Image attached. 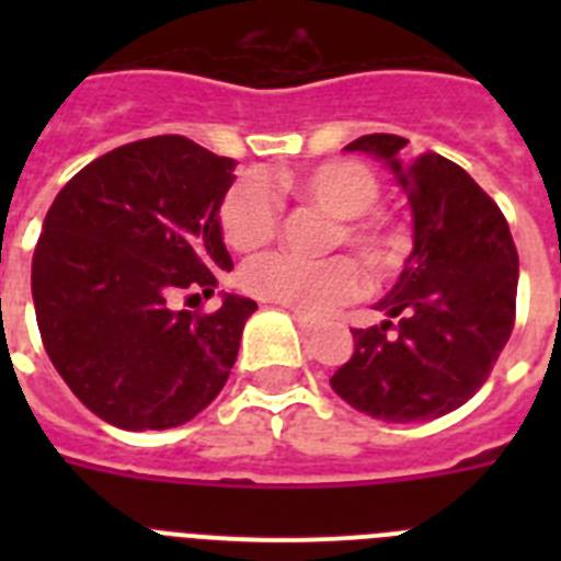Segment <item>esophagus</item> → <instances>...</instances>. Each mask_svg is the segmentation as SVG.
Wrapping results in <instances>:
<instances>
[{
    "instance_id": "1",
    "label": "esophagus",
    "mask_w": 561,
    "mask_h": 561,
    "mask_svg": "<svg viewBox=\"0 0 561 561\" xmlns=\"http://www.w3.org/2000/svg\"><path fill=\"white\" fill-rule=\"evenodd\" d=\"M295 320H297V325H300V331H306V334H309V331L314 329V320H309V317L295 314Z\"/></svg>"
}]
</instances>
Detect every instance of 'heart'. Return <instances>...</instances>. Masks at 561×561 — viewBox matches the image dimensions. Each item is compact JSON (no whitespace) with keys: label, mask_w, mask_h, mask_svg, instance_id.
Masks as SVG:
<instances>
[{"label":"heart","mask_w":561,"mask_h":561,"mask_svg":"<svg viewBox=\"0 0 561 561\" xmlns=\"http://www.w3.org/2000/svg\"><path fill=\"white\" fill-rule=\"evenodd\" d=\"M284 187L334 219L325 250L351 247L374 280H388L401 270L410 252V236L396 216L374 207L381 196L374 168L359 160H325L284 176ZM280 199L261 176L238 180L219 207L221 236L236 252H257L272 244L280 232ZM241 286L266 304L320 314L359 295L362 270L351 255L304 261L272 252L244 266Z\"/></svg>","instance_id":"heart-1"}]
</instances>
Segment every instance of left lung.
<instances>
[{"mask_svg":"<svg viewBox=\"0 0 561 561\" xmlns=\"http://www.w3.org/2000/svg\"><path fill=\"white\" fill-rule=\"evenodd\" d=\"M408 140L365 134L399 173L413 207L415 247L399 284L376 309L390 320L354 329V356L331 388L381 421H427L472 399L492 374L517 314L519 257L503 210L453 160L424 151L401 162Z\"/></svg>","mask_w":561,"mask_h":561,"instance_id":"8db88e82","label":"left lung"}]
</instances>
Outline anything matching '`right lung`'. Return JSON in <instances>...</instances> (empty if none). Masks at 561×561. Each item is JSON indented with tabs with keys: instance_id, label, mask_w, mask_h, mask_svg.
<instances>
[{
	"instance_id": "add662e5",
	"label": "right lung",
	"mask_w": 561,
	"mask_h": 561,
	"mask_svg": "<svg viewBox=\"0 0 561 561\" xmlns=\"http://www.w3.org/2000/svg\"><path fill=\"white\" fill-rule=\"evenodd\" d=\"M236 162L180 134L103 153L72 176L33 252L44 351L69 390L121 430H168L210 404L255 300L176 309L230 272L219 205Z\"/></svg>"
}]
</instances>
